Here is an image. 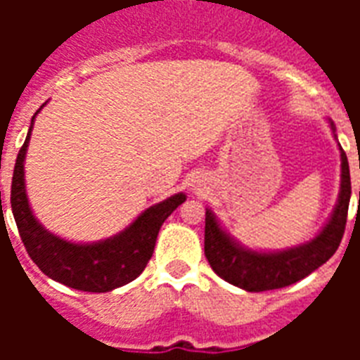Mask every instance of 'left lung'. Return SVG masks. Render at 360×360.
Instances as JSON below:
<instances>
[{
	"mask_svg": "<svg viewBox=\"0 0 360 360\" xmlns=\"http://www.w3.org/2000/svg\"><path fill=\"white\" fill-rule=\"evenodd\" d=\"M336 138V127L329 120ZM340 192L330 219L314 239L285 250H252L240 245L219 224L211 209H205V257L213 271L226 282L245 291H267L285 288L321 267L340 246L352 198L349 164L342 146Z\"/></svg>",
	"mask_w": 360,
	"mask_h": 360,
	"instance_id": "obj_1",
	"label": "left lung"
}]
</instances>
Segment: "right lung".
Returning a JSON list of instances; mask_svg holds the SVG:
<instances>
[{"label":"right lung","instance_id":"1","mask_svg":"<svg viewBox=\"0 0 360 360\" xmlns=\"http://www.w3.org/2000/svg\"><path fill=\"white\" fill-rule=\"evenodd\" d=\"M41 110H37V114ZM37 114L31 120L27 138L16 157L11 185V207L25 250L48 278L75 290L106 293L129 284L136 276H140L147 262L151 259L158 230L164 220L185 202L186 196L179 192L147 207L123 231L108 239L95 243H72L61 239L35 219L25 192L24 160Z\"/></svg>","mask_w":360,"mask_h":360}]
</instances>
